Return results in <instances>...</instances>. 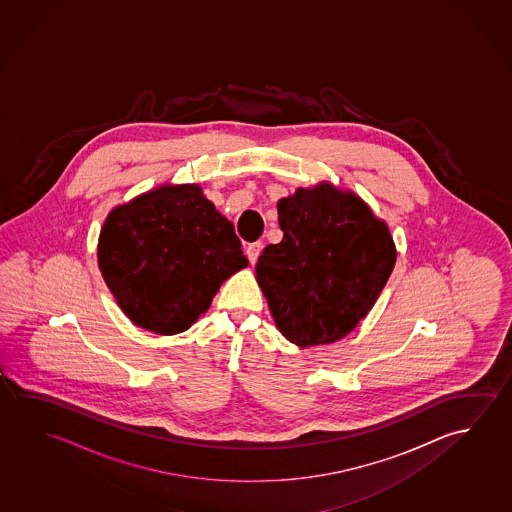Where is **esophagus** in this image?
<instances>
[{
	"mask_svg": "<svg viewBox=\"0 0 512 512\" xmlns=\"http://www.w3.org/2000/svg\"><path fill=\"white\" fill-rule=\"evenodd\" d=\"M261 251H263V244L261 242H254V244L247 245V258L251 261L252 265L260 258Z\"/></svg>",
	"mask_w": 512,
	"mask_h": 512,
	"instance_id": "34e87169",
	"label": "esophagus"
}]
</instances>
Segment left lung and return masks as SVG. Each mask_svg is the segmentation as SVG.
<instances>
[{
    "mask_svg": "<svg viewBox=\"0 0 512 512\" xmlns=\"http://www.w3.org/2000/svg\"><path fill=\"white\" fill-rule=\"evenodd\" d=\"M283 240L261 252L256 279L277 329L299 345L347 336L374 308L397 249L386 222L329 183L277 203Z\"/></svg>",
    "mask_w": 512,
    "mask_h": 512,
    "instance_id": "8db88e82",
    "label": "left lung"
}]
</instances>
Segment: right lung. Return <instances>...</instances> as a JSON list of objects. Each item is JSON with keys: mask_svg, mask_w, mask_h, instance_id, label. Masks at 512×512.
I'll list each match as a JSON object with an SVG mask.
<instances>
[{"mask_svg": "<svg viewBox=\"0 0 512 512\" xmlns=\"http://www.w3.org/2000/svg\"><path fill=\"white\" fill-rule=\"evenodd\" d=\"M98 265L122 313L169 336L187 331L249 261L199 185H163L108 213Z\"/></svg>", "mask_w": 512, "mask_h": 512, "instance_id": "1", "label": "right lung"}]
</instances>
